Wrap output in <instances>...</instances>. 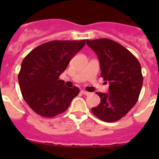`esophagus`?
<instances>
[{
  "instance_id": "esophagus-1",
  "label": "esophagus",
  "mask_w": 159,
  "mask_h": 159,
  "mask_svg": "<svg viewBox=\"0 0 159 159\" xmlns=\"http://www.w3.org/2000/svg\"><path fill=\"white\" fill-rule=\"evenodd\" d=\"M81 94H84V95H89L90 94V92H89V91H84V90H83V91H81Z\"/></svg>"
}]
</instances>
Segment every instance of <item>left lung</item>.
Segmentation results:
<instances>
[{
	"label": "left lung",
	"mask_w": 159,
	"mask_h": 159,
	"mask_svg": "<svg viewBox=\"0 0 159 159\" xmlns=\"http://www.w3.org/2000/svg\"><path fill=\"white\" fill-rule=\"evenodd\" d=\"M87 44L98 55L101 77L110 85L108 94L96 93L101 102L91 111L104 121H117L138 102L143 84L141 65L129 50L112 40H87Z\"/></svg>",
	"instance_id": "obj_1"
}]
</instances>
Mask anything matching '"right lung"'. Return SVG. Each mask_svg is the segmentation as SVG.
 Segmentation results:
<instances>
[{"label": "right lung", "mask_w": 159, "mask_h": 159, "mask_svg": "<svg viewBox=\"0 0 159 159\" xmlns=\"http://www.w3.org/2000/svg\"><path fill=\"white\" fill-rule=\"evenodd\" d=\"M82 41H51L38 46L24 58L18 74L22 96L35 113L51 118L63 113L79 89L59 79L70 61L85 44Z\"/></svg>", "instance_id": "right-lung-1"}]
</instances>
